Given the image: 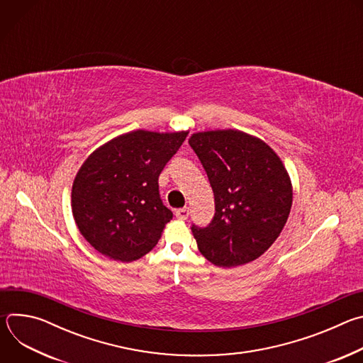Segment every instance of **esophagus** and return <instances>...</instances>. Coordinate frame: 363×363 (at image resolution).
I'll return each mask as SVG.
<instances>
[{"instance_id": "esophagus-1", "label": "esophagus", "mask_w": 363, "mask_h": 363, "mask_svg": "<svg viewBox=\"0 0 363 363\" xmlns=\"http://www.w3.org/2000/svg\"><path fill=\"white\" fill-rule=\"evenodd\" d=\"M175 216H177V218H179V220H186L188 216H189V210H188V208H179V210L175 211Z\"/></svg>"}]
</instances>
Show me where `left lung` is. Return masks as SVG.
I'll return each mask as SVG.
<instances>
[{
    "instance_id": "8db88e82",
    "label": "left lung",
    "mask_w": 363,
    "mask_h": 363,
    "mask_svg": "<svg viewBox=\"0 0 363 363\" xmlns=\"http://www.w3.org/2000/svg\"><path fill=\"white\" fill-rule=\"evenodd\" d=\"M188 142L216 199L211 224L191 228L201 254L224 269L255 260L277 240L291 210L284 164L264 140L237 129L192 133Z\"/></svg>"
}]
</instances>
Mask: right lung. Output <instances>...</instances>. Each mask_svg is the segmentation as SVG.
Returning <instances> with one entry per match:
<instances>
[{"label":"right lung","mask_w":363,"mask_h":363,"mask_svg":"<svg viewBox=\"0 0 363 363\" xmlns=\"http://www.w3.org/2000/svg\"><path fill=\"white\" fill-rule=\"evenodd\" d=\"M186 135L138 129L89 155L73 181L72 213L97 252L129 263L157 245L172 220L158 178Z\"/></svg>","instance_id":"add662e5"}]
</instances>
